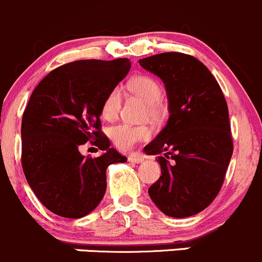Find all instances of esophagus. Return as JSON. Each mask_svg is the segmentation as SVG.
Wrapping results in <instances>:
<instances>
[{"label":"esophagus","mask_w":262,"mask_h":262,"mask_svg":"<svg viewBox=\"0 0 262 262\" xmlns=\"http://www.w3.org/2000/svg\"><path fill=\"white\" fill-rule=\"evenodd\" d=\"M127 160L131 161V163L140 164V163H142V161H144V156L139 155V154H131V155H128Z\"/></svg>","instance_id":"34e87169"}]
</instances>
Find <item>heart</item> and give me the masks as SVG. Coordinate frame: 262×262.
I'll return each mask as SVG.
<instances>
[{"label": "heart", "mask_w": 262, "mask_h": 262, "mask_svg": "<svg viewBox=\"0 0 262 262\" xmlns=\"http://www.w3.org/2000/svg\"><path fill=\"white\" fill-rule=\"evenodd\" d=\"M132 93L139 96L147 103L149 113L158 117L163 113L160 98L163 96L161 84L150 75H137L128 83ZM122 102V92L118 87L112 88L104 97L101 106V115L104 120L112 121L117 117ZM110 137L113 145L121 151H130L135 145L146 141L151 137V130L147 126H135L130 123H120L110 128Z\"/></svg>", "instance_id": "obj_1"}]
</instances>
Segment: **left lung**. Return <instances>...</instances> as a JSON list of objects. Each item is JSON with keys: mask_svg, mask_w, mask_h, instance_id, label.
<instances>
[{"mask_svg": "<svg viewBox=\"0 0 262 262\" xmlns=\"http://www.w3.org/2000/svg\"><path fill=\"white\" fill-rule=\"evenodd\" d=\"M161 78L169 99L168 123L145 152L158 156L161 177L149 195L169 217L206 209L225 182L233 152L228 107L220 84L202 61L183 53L140 59Z\"/></svg>", "mask_w": 262, "mask_h": 262, "instance_id": "8db88e82", "label": "left lung"}]
</instances>
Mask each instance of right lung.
I'll return each instance as SVG.
<instances>
[{"mask_svg":"<svg viewBox=\"0 0 262 262\" xmlns=\"http://www.w3.org/2000/svg\"><path fill=\"white\" fill-rule=\"evenodd\" d=\"M131 61L85 59L51 71L32 92L21 123V164L35 195L66 218L91 213L106 193L108 165L127 159L102 132L104 97L127 75ZM90 142L104 154L83 157Z\"/></svg>","mask_w":262,"mask_h":262,"instance_id":"1","label":"right lung"}]
</instances>
